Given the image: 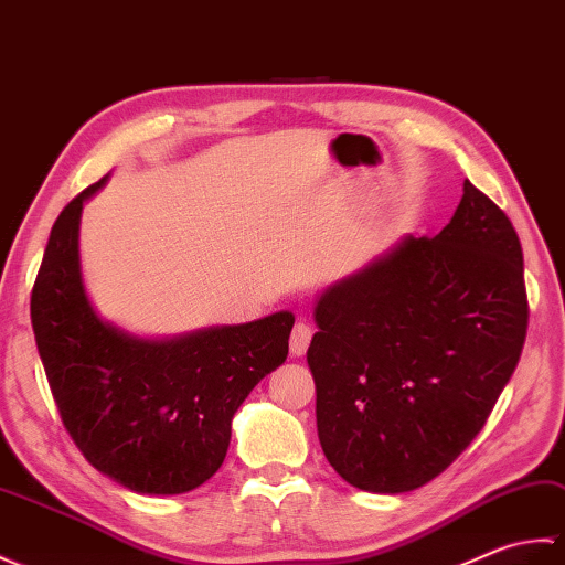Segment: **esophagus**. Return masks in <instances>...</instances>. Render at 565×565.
I'll return each instance as SVG.
<instances>
[{
  "label": "esophagus",
  "instance_id": "1",
  "mask_svg": "<svg viewBox=\"0 0 565 565\" xmlns=\"http://www.w3.org/2000/svg\"><path fill=\"white\" fill-rule=\"evenodd\" d=\"M311 338H315V326H311L307 319H299L290 335V353L295 358H302L307 353Z\"/></svg>",
  "mask_w": 565,
  "mask_h": 565
}]
</instances>
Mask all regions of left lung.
I'll list each match as a JSON object with an SVG mask.
<instances>
[{"label": "left lung", "instance_id": "obj_1", "mask_svg": "<svg viewBox=\"0 0 565 565\" xmlns=\"http://www.w3.org/2000/svg\"><path fill=\"white\" fill-rule=\"evenodd\" d=\"M307 350L319 443L343 479L406 493L481 433L527 335L520 236L463 181L437 236H406L317 302Z\"/></svg>", "mask_w": 565, "mask_h": 565}]
</instances>
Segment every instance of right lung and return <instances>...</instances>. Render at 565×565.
Returning <instances> with one entry per match:
<instances>
[{
  "mask_svg": "<svg viewBox=\"0 0 565 565\" xmlns=\"http://www.w3.org/2000/svg\"><path fill=\"white\" fill-rule=\"evenodd\" d=\"M84 188L60 212L31 292V323L60 418L86 461L137 493L193 491L215 473L232 418L287 360L290 311L173 341L96 317L79 273Z\"/></svg>",
  "mask_w": 565,
  "mask_h": 565,
  "instance_id": "right-lung-1",
  "label": "right lung"
}]
</instances>
